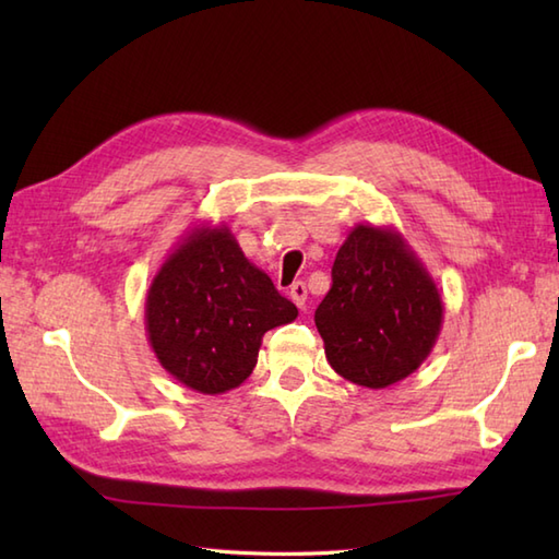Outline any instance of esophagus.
I'll return each instance as SVG.
<instances>
[{"mask_svg": "<svg viewBox=\"0 0 559 559\" xmlns=\"http://www.w3.org/2000/svg\"><path fill=\"white\" fill-rule=\"evenodd\" d=\"M288 295H290V300L300 307V310H305V307H307V286H305L302 281L293 283L290 290H288Z\"/></svg>", "mask_w": 559, "mask_h": 559, "instance_id": "obj_1", "label": "esophagus"}]
</instances>
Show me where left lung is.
Returning a JSON list of instances; mask_svg holds the SVG:
<instances>
[{
  "mask_svg": "<svg viewBox=\"0 0 559 559\" xmlns=\"http://www.w3.org/2000/svg\"><path fill=\"white\" fill-rule=\"evenodd\" d=\"M331 281L314 324L334 372L386 389L418 370L442 331L444 302L403 235L358 223L338 249Z\"/></svg>",
  "mask_w": 559,
  "mask_h": 559,
  "instance_id": "obj_1",
  "label": "left lung"
}]
</instances>
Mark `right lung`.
Returning a JSON list of instances; mask_svg holds the SVG:
<instances>
[{"label":"right lung","instance_id":"right-lung-1","mask_svg":"<svg viewBox=\"0 0 559 559\" xmlns=\"http://www.w3.org/2000/svg\"><path fill=\"white\" fill-rule=\"evenodd\" d=\"M146 334L163 370L199 394H225L252 374L269 329L298 307L273 288L228 225H194L146 293Z\"/></svg>","mask_w":559,"mask_h":559}]
</instances>
